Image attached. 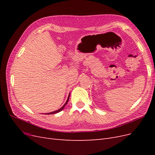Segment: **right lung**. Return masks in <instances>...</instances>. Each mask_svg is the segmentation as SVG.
<instances>
[{"label": "right lung", "mask_w": 155, "mask_h": 155, "mask_svg": "<svg viewBox=\"0 0 155 155\" xmlns=\"http://www.w3.org/2000/svg\"><path fill=\"white\" fill-rule=\"evenodd\" d=\"M69 97H70V94H69V95H68V99H67V101H66V103H65L64 104V105L61 107V108H60V109H59V110H55V111H54V112H49V113H46L45 114H55V113H58V112H60V111H61L63 109H64V107H65V105H66L67 104H68V100H69Z\"/></svg>", "instance_id": "add662e5"}]
</instances>
